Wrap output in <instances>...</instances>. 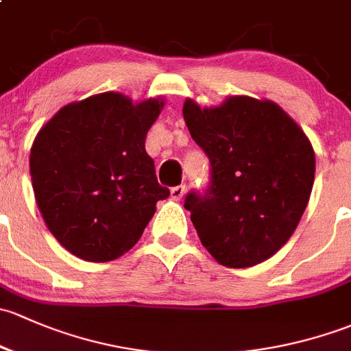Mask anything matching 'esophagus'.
<instances>
[{"mask_svg": "<svg viewBox=\"0 0 351 351\" xmlns=\"http://www.w3.org/2000/svg\"><path fill=\"white\" fill-rule=\"evenodd\" d=\"M184 194H186V186H176V187H172V189H171L172 199H176V201L182 199Z\"/></svg>", "mask_w": 351, "mask_h": 351, "instance_id": "obj_1", "label": "esophagus"}]
</instances>
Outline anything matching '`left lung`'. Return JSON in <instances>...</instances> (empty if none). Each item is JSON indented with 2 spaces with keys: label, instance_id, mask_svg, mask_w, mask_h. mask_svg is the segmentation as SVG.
<instances>
[{
  "label": "left lung",
  "instance_id": "left-lung-1",
  "mask_svg": "<svg viewBox=\"0 0 351 351\" xmlns=\"http://www.w3.org/2000/svg\"><path fill=\"white\" fill-rule=\"evenodd\" d=\"M182 114L211 164L208 189L184 201L201 243L230 269L270 258L308 206L316 169L308 136L269 99L230 96L216 108L187 99Z\"/></svg>",
  "mask_w": 351,
  "mask_h": 351
}]
</instances>
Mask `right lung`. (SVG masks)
<instances>
[{"label":"right lung","mask_w":351,"mask_h":351,"mask_svg":"<svg viewBox=\"0 0 351 351\" xmlns=\"http://www.w3.org/2000/svg\"><path fill=\"white\" fill-rule=\"evenodd\" d=\"M164 101L103 93L64 106L35 136L30 174L50 233L72 255L110 262L142 237L169 197L145 150Z\"/></svg>","instance_id":"add662e5"}]
</instances>
